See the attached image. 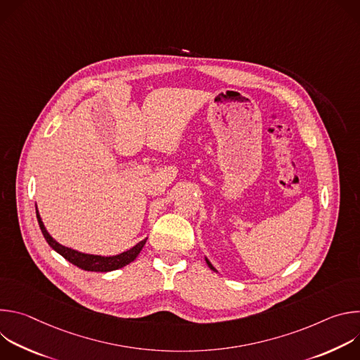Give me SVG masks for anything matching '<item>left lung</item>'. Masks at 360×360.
<instances>
[{"label": "left lung", "mask_w": 360, "mask_h": 360, "mask_svg": "<svg viewBox=\"0 0 360 360\" xmlns=\"http://www.w3.org/2000/svg\"><path fill=\"white\" fill-rule=\"evenodd\" d=\"M205 261H207V264H208V266H210V268H211V269H212V271H215V272H217V269H215V268H214V266H212V264H211V262H210V261H208V258H205Z\"/></svg>", "instance_id": "8db88e82"}]
</instances>
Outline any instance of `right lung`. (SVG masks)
Listing matches in <instances>:
<instances>
[{
    "mask_svg": "<svg viewBox=\"0 0 360 360\" xmlns=\"http://www.w3.org/2000/svg\"><path fill=\"white\" fill-rule=\"evenodd\" d=\"M37 219H38L41 232H42L45 240L48 242V245L56 252H58L61 256H64V258L68 262H71L72 265H75L84 271H89V272H111V271L127 266L128 264H131L132 261L136 259V256L139 255V252L142 250V248L146 242V239H143L139 243H136L135 246H132L131 249H128L120 255H115V256H99V255L82 253V252H78L75 249H71V248H67V246L58 243L53 236H51L46 232L38 211H37Z\"/></svg>",
    "mask_w": 360,
    "mask_h": 360,
    "instance_id": "add662e5",
    "label": "right lung"
}]
</instances>
